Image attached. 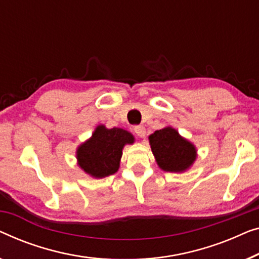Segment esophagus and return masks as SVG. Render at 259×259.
Instances as JSON below:
<instances>
[{
  "mask_svg": "<svg viewBox=\"0 0 259 259\" xmlns=\"http://www.w3.org/2000/svg\"><path fill=\"white\" fill-rule=\"evenodd\" d=\"M134 132H136L139 137L144 138L146 136V130L144 126L139 125V126H134Z\"/></svg>",
  "mask_w": 259,
  "mask_h": 259,
  "instance_id": "esophagus-1",
  "label": "esophagus"
}]
</instances>
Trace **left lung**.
<instances>
[{"label":"left lung","instance_id":"obj_1","mask_svg":"<svg viewBox=\"0 0 259 259\" xmlns=\"http://www.w3.org/2000/svg\"><path fill=\"white\" fill-rule=\"evenodd\" d=\"M153 154L161 169L182 173L196 160V148L192 142L180 136L173 127L167 126L148 137Z\"/></svg>","mask_w":259,"mask_h":259}]
</instances>
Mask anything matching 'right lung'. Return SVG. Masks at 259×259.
<instances>
[{"instance_id":"1","label":"right lung","mask_w":259,"mask_h":259,"mask_svg":"<svg viewBox=\"0 0 259 259\" xmlns=\"http://www.w3.org/2000/svg\"><path fill=\"white\" fill-rule=\"evenodd\" d=\"M133 142L134 137L125 130L97 126L92 137L77 148L78 166L96 179L117 173L123 146Z\"/></svg>"}]
</instances>
